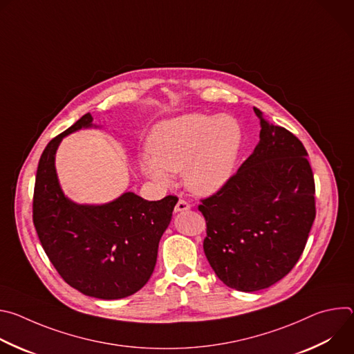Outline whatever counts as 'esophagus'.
I'll return each mask as SVG.
<instances>
[{
  "label": "esophagus",
  "mask_w": 354,
  "mask_h": 354,
  "mask_svg": "<svg viewBox=\"0 0 354 354\" xmlns=\"http://www.w3.org/2000/svg\"><path fill=\"white\" fill-rule=\"evenodd\" d=\"M190 203L187 200H185V198H179L178 200V203H176V206H175V212L176 213H179V212H187V210H190Z\"/></svg>",
  "instance_id": "esophagus-1"
}]
</instances>
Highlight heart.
Segmentation results:
<instances>
[{
    "label": "heart",
    "instance_id": "obj_1",
    "mask_svg": "<svg viewBox=\"0 0 354 354\" xmlns=\"http://www.w3.org/2000/svg\"><path fill=\"white\" fill-rule=\"evenodd\" d=\"M242 144V129L232 116L186 115L158 124L148 140V154L141 165L160 183L169 172H182L190 190L212 194L234 172Z\"/></svg>",
    "mask_w": 354,
    "mask_h": 354
}]
</instances>
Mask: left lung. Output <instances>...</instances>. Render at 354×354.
<instances>
[{"label": "left lung", "instance_id": "obj_1", "mask_svg": "<svg viewBox=\"0 0 354 354\" xmlns=\"http://www.w3.org/2000/svg\"><path fill=\"white\" fill-rule=\"evenodd\" d=\"M261 142L216 193L200 198L206 258L228 287L266 288L298 262L315 220V182L307 149L262 112Z\"/></svg>", "mask_w": 354, "mask_h": 354}]
</instances>
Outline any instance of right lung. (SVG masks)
Masks as SVG:
<instances>
[{"label":"right lung","instance_id":"right-lung-1","mask_svg":"<svg viewBox=\"0 0 354 354\" xmlns=\"http://www.w3.org/2000/svg\"><path fill=\"white\" fill-rule=\"evenodd\" d=\"M91 122L92 116L84 115L43 149L32 217L48 261L67 284L85 295L119 299L137 292L153 274L178 197L148 201L127 192L104 206L70 201L59 186L55 154L63 137Z\"/></svg>","mask_w":354,"mask_h":354}]
</instances>
